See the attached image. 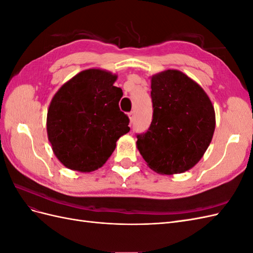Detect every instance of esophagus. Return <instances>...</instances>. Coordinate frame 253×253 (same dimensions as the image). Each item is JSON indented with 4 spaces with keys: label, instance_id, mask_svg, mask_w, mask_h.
I'll list each match as a JSON object with an SVG mask.
<instances>
[{
    "label": "esophagus",
    "instance_id": "obj_1",
    "mask_svg": "<svg viewBox=\"0 0 253 253\" xmlns=\"http://www.w3.org/2000/svg\"><path fill=\"white\" fill-rule=\"evenodd\" d=\"M128 117H129V121H131V124H132V122H134V120H135V114H134V112L128 113Z\"/></svg>",
    "mask_w": 253,
    "mask_h": 253
}]
</instances>
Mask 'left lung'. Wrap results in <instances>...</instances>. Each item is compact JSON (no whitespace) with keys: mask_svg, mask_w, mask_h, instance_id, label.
Here are the masks:
<instances>
[{"mask_svg":"<svg viewBox=\"0 0 253 253\" xmlns=\"http://www.w3.org/2000/svg\"><path fill=\"white\" fill-rule=\"evenodd\" d=\"M153 119L137 134V149L153 171L186 172L204 156L215 129V112L206 91L176 70L151 79Z\"/></svg>","mask_w":253,"mask_h":253,"instance_id":"left-lung-1","label":"left lung"}]
</instances>
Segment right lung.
<instances>
[{"label": "right lung", "instance_id": "1", "mask_svg": "<svg viewBox=\"0 0 253 253\" xmlns=\"http://www.w3.org/2000/svg\"><path fill=\"white\" fill-rule=\"evenodd\" d=\"M117 75L85 70L64 83L47 111V136L52 151L66 168L91 172L112 155L116 142L129 131V119L119 109L122 89Z\"/></svg>", "mask_w": 253, "mask_h": 253}]
</instances>
